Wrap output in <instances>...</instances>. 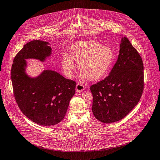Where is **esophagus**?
<instances>
[{"mask_svg":"<svg viewBox=\"0 0 160 160\" xmlns=\"http://www.w3.org/2000/svg\"><path fill=\"white\" fill-rule=\"evenodd\" d=\"M85 86L81 83H78L76 86V90L77 92H82L84 90Z\"/></svg>","mask_w":160,"mask_h":160,"instance_id":"1","label":"esophagus"}]
</instances>
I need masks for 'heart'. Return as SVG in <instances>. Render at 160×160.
<instances>
[{"label": "heart", "instance_id": "b5f03b06", "mask_svg": "<svg viewBox=\"0 0 160 160\" xmlns=\"http://www.w3.org/2000/svg\"><path fill=\"white\" fill-rule=\"evenodd\" d=\"M70 51V56L65 55L62 62L63 70L68 77H72L75 70L73 59L78 63V69L82 73V78L97 81L109 72L114 59L111 48L95 40L76 43Z\"/></svg>", "mask_w": 160, "mask_h": 160}]
</instances>
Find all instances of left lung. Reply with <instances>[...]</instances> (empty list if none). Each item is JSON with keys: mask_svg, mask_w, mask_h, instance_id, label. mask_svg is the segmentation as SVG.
I'll use <instances>...</instances> for the list:
<instances>
[{"mask_svg": "<svg viewBox=\"0 0 160 160\" xmlns=\"http://www.w3.org/2000/svg\"><path fill=\"white\" fill-rule=\"evenodd\" d=\"M144 84L142 58L124 37L122 38L118 59L109 75L90 87L95 117L106 123L124 118L139 102Z\"/></svg>", "mask_w": 160, "mask_h": 160, "instance_id": "left-lung-1", "label": "left lung"}]
</instances>
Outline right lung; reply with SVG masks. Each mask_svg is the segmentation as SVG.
I'll list each match as a JSON object with an SVG mask.
<instances>
[{
	"instance_id": "right-lung-1",
	"label": "right lung",
	"mask_w": 160,
	"mask_h": 160,
	"mask_svg": "<svg viewBox=\"0 0 160 160\" xmlns=\"http://www.w3.org/2000/svg\"><path fill=\"white\" fill-rule=\"evenodd\" d=\"M48 44L41 40L26 44L16 55L11 70L18 107L30 120L43 126L56 125L62 120L76 88L75 81L52 70H44L35 78H29L25 73V59L44 61L51 55V48Z\"/></svg>"
}]
</instances>
